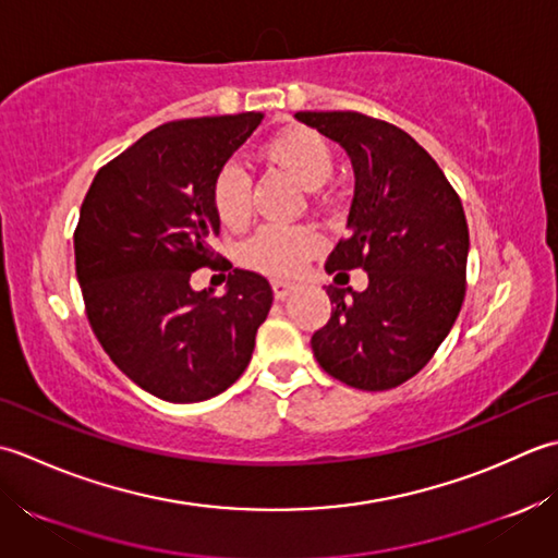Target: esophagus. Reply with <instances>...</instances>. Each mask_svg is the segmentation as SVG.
<instances>
[{
    "label": "esophagus",
    "instance_id": "esophagus-1",
    "mask_svg": "<svg viewBox=\"0 0 558 558\" xmlns=\"http://www.w3.org/2000/svg\"><path fill=\"white\" fill-rule=\"evenodd\" d=\"M271 291H275V299L283 301L291 291H295V283L291 281H281V279H275L271 281Z\"/></svg>",
    "mask_w": 558,
    "mask_h": 558
}]
</instances>
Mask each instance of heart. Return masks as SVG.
<instances>
[{
	"mask_svg": "<svg viewBox=\"0 0 558 558\" xmlns=\"http://www.w3.org/2000/svg\"><path fill=\"white\" fill-rule=\"evenodd\" d=\"M269 163L287 170L305 187H320L332 173V149L323 134L308 128H291L271 136L263 149ZM211 209L223 226L241 229L253 216L250 175L238 161H226L211 178ZM323 247V238L308 226H265L243 245L241 259L250 269L269 277H293Z\"/></svg>",
	"mask_w": 558,
	"mask_h": 558,
	"instance_id": "obj_1",
	"label": "heart"
}]
</instances>
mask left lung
Segmentation results:
<instances>
[{
  "label": "left lung",
  "mask_w": 558,
  "mask_h": 558,
  "mask_svg": "<svg viewBox=\"0 0 558 558\" xmlns=\"http://www.w3.org/2000/svg\"><path fill=\"white\" fill-rule=\"evenodd\" d=\"M295 120L342 144L356 175L349 235L325 269L368 271L366 291L325 289L332 315L313 335V354L351 388L392 390L434 359L458 320L470 250L462 202L424 146L390 122L356 110Z\"/></svg>",
  "instance_id": "obj_1"
}]
</instances>
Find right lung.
<instances>
[{
    "mask_svg": "<svg viewBox=\"0 0 558 558\" xmlns=\"http://www.w3.org/2000/svg\"><path fill=\"white\" fill-rule=\"evenodd\" d=\"M263 112L173 120L98 170L74 231L88 325L110 361L166 402L223 392L247 368L271 287L233 269L229 291H192L216 269L211 178L263 122Z\"/></svg>",
    "mask_w": 558,
    "mask_h": 558,
    "instance_id": "right-lung-1",
    "label": "right lung"
}]
</instances>
